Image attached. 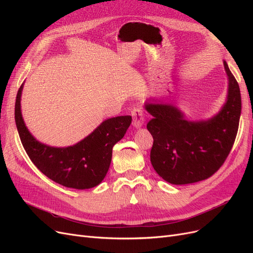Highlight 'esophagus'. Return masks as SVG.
Wrapping results in <instances>:
<instances>
[{
	"label": "esophagus",
	"instance_id": "obj_1",
	"mask_svg": "<svg viewBox=\"0 0 253 253\" xmlns=\"http://www.w3.org/2000/svg\"><path fill=\"white\" fill-rule=\"evenodd\" d=\"M132 117H133V126L135 127H140L145 120V116H144V112L139 106L137 108H134V110L132 111Z\"/></svg>",
	"mask_w": 253,
	"mask_h": 253
}]
</instances>
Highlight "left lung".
<instances>
[{"label": "left lung", "mask_w": 253, "mask_h": 253, "mask_svg": "<svg viewBox=\"0 0 253 253\" xmlns=\"http://www.w3.org/2000/svg\"><path fill=\"white\" fill-rule=\"evenodd\" d=\"M229 78L228 98L221 111L207 121L190 122L172 104H145L153 118L151 163L160 177L173 185L209 178L223 166L239 129L242 99L237 83L224 61Z\"/></svg>", "instance_id": "1"}]
</instances>
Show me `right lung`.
<instances>
[{"label":"right lung","mask_w":253,"mask_h":253,"mask_svg":"<svg viewBox=\"0 0 253 253\" xmlns=\"http://www.w3.org/2000/svg\"><path fill=\"white\" fill-rule=\"evenodd\" d=\"M20 86L14 119L21 142L33 164L45 176L67 188L89 189L105 177L112 160L113 147L125 136L131 116H118L103 121L95 131L68 148H51L37 141L28 132L21 114Z\"/></svg>","instance_id":"1"}]
</instances>
